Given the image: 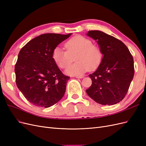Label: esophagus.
<instances>
[{"label": "esophagus", "instance_id": "1", "mask_svg": "<svg viewBox=\"0 0 146 146\" xmlns=\"http://www.w3.org/2000/svg\"><path fill=\"white\" fill-rule=\"evenodd\" d=\"M75 77L77 78H83L84 77V76H75Z\"/></svg>", "mask_w": 146, "mask_h": 146}]
</instances>
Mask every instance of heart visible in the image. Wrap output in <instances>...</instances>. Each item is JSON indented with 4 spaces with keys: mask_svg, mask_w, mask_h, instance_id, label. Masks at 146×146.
<instances>
[{
    "mask_svg": "<svg viewBox=\"0 0 146 146\" xmlns=\"http://www.w3.org/2000/svg\"><path fill=\"white\" fill-rule=\"evenodd\" d=\"M67 51L59 47L52 52V58L60 68H66L75 57L76 63L69 66L65 72L70 76H80L88 71L94 70L102 62L103 55L100 48L92 44L90 39L81 35L70 38L65 44Z\"/></svg>",
    "mask_w": 146,
    "mask_h": 146,
    "instance_id": "heart-1",
    "label": "heart"
}]
</instances>
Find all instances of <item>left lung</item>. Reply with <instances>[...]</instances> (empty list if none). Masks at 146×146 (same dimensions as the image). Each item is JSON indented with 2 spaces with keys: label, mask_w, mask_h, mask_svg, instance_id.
Wrapping results in <instances>:
<instances>
[{
  "label": "left lung",
  "mask_w": 146,
  "mask_h": 146,
  "mask_svg": "<svg viewBox=\"0 0 146 146\" xmlns=\"http://www.w3.org/2000/svg\"><path fill=\"white\" fill-rule=\"evenodd\" d=\"M98 44L103 55L96 71L89 75L91 86L87 94L97 103L113 105L121 102L134 76V61L129 48L121 41L99 30L86 33Z\"/></svg>",
  "instance_id": "left-lung-1"
}]
</instances>
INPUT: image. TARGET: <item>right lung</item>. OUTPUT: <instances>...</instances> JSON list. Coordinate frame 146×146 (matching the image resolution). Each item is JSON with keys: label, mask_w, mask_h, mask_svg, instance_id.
I'll return each mask as SVG.
<instances>
[{"label": "right lung", "mask_w": 146, "mask_h": 146, "mask_svg": "<svg viewBox=\"0 0 146 146\" xmlns=\"http://www.w3.org/2000/svg\"><path fill=\"white\" fill-rule=\"evenodd\" d=\"M72 33H45L32 39L20 50L15 71L17 88L30 103L48 108L63 98L69 77L61 72L52 52Z\"/></svg>", "instance_id": "obj_1"}]
</instances>
